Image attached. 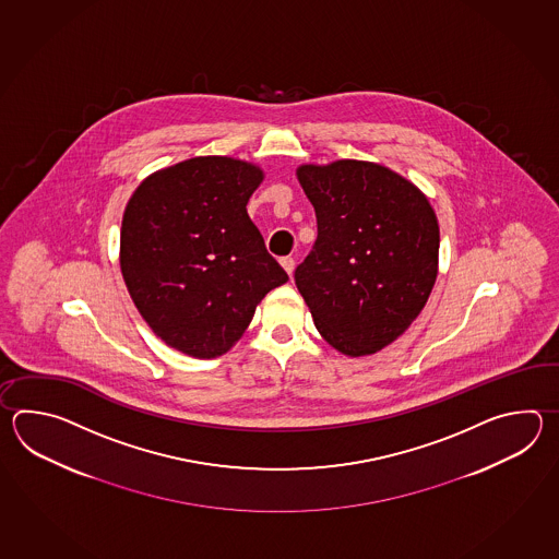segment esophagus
I'll list each match as a JSON object with an SVG mask.
<instances>
[{
  "mask_svg": "<svg viewBox=\"0 0 559 559\" xmlns=\"http://www.w3.org/2000/svg\"><path fill=\"white\" fill-rule=\"evenodd\" d=\"M280 263H282V267H284L285 272H287V275L292 277V274H294V267H296V262H294V258H289V255H287V258H282V260H280Z\"/></svg>",
  "mask_w": 559,
  "mask_h": 559,
  "instance_id": "34e87169",
  "label": "esophagus"
}]
</instances>
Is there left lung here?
<instances>
[{"label":"left lung","mask_w":559,"mask_h":559,"mask_svg":"<svg viewBox=\"0 0 559 559\" xmlns=\"http://www.w3.org/2000/svg\"><path fill=\"white\" fill-rule=\"evenodd\" d=\"M296 176L318 217L297 289L333 349L378 354L428 304L440 263L438 215L416 183L373 162L304 164Z\"/></svg>","instance_id":"8db88e82"}]
</instances>
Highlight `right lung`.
<instances>
[{"label": "right lung", "instance_id": "add662e5", "mask_svg": "<svg viewBox=\"0 0 559 559\" xmlns=\"http://www.w3.org/2000/svg\"><path fill=\"white\" fill-rule=\"evenodd\" d=\"M263 178L251 162L198 155L147 176L126 205L123 282L152 332L186 356H224L287 282L246 210Z\"/></svg>", "mask_w": 559, "mask_h": 559}]
</instances>
